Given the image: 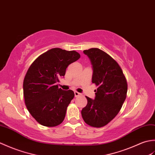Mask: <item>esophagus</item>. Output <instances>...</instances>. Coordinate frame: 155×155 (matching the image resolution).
<instances>
[{
	"label": "esophagus",
	"mask_w": 155,
	"mask_h": 155,
	"mask_svg": "<svg viewBox=\"0 0 155 155\" xmlns=\"http://www.w3.org/2000/svg\"><path fill=\"white\" fill-rule=\"evenodd\" d=\"M74 95H75V97H78V96H80L81 94H80V93H78V91H75L74 92Z\"/></svg>",
	"instance_id": "34e87169"
}]
</instances>
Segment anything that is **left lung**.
<instances>
[{
    "label": "left lung",
    "instance_id": "8db88e82",
    "mask_svg": "<svg viewBox=\"0 0 155 155\" xmlns=\"http://www.w3.org/2000/svg\"><path fill=\"white\" fill-rule=\"evenodd\" d=\"M91 61L92 83L97 89L95 97L86 96L87 104L81 110V116L87 125L102 127L115 117L124 103L127 83L121 67L105 51L99 48L84 51Z\"/></svg>",
    "mask_w": 155,
    "mask_h": 155
}]
</instances>
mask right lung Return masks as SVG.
I'll list each match as a JSON object with an SVG mask.
<instances>
[{"label": "right lung", "mask_w": 155, "mask_h": 155, "mask_svg": "<svg viewBox=\"0 0 155 155\" xmlns=\"http://www.w3.org/2000/svg\"><path fill=\"white\" fill-rule=\"evenodd\" d=\"M80 55L75 51L52 48L31 64L23 82V94L29 113L40 125L56 127L63 122L68 106L74 97L72 90L56 85L70 64Z\"/></svg>", "instance_id": "obj_1"}]
</instances>
